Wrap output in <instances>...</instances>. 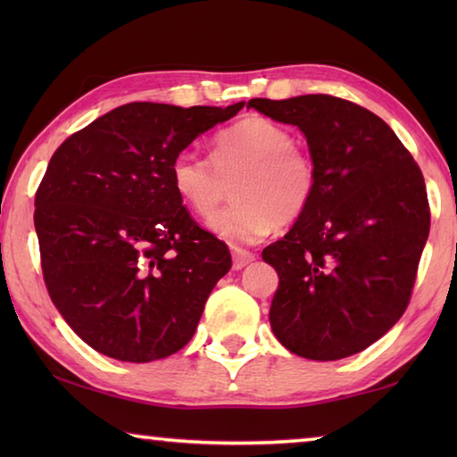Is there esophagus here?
I'll list each match as a JSON object with an SVG mask.
<instances>
[{"label": "esophagus", "mask_w": 457, "mask_h": 457, "mask_svg": "<svg viewBox=\"0 0 457 457\" xmlns=\"http://www.w3.org/2000/svg\"><path fill=\"white\" fill-rule=\"evenodd\" d=\"M231 256H234V270H242L256 260V256H253L252 252H245V250H234L231 252Z\"/></svg>", "instance_id": "1"}]
</instances>
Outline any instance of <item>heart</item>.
<instances>
[{
	"instance_id": "1",
	"label": "heart",
	"mask_w": 457,
	"mask_h": 457,
	"mask_svg": "<svg viewBox=\"0 0 457 457\" xmlns=\"http://www.w3.org/2000/svg\"><path fill=\"white\" fill-rule=\"evenodd\" d=\"M294 145L288 129L247 117L215 137L213 162L191 149L177 153L171 185L197 218L212 220L225 196V181L239 174L238 204L215 216L212 231L231 245L256 244L276 223L298 220L314 197V163Z\"/></svg>"
}]
</instances>
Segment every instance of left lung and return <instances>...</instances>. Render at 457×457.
Returning <instances> with one entry per match:
<instances>
[{"label": "left lung", "instance_id": "1", "mask_svg": "<svg viewBox=\"0 0 457 457\" xmlns=\"http://www.w3.org/2000/svg\"><path fill=\"white\" fill-rule=\"evenodd\" d=\"M247 108L303 130L316 169L311 205L262 252L280 278L274 337L312 361L365 351L411 298L429 236L420 167L383 119L349 100L252 98Z\"/></svg>", "mask_w": 457, "mask_h": 457}]
</instances>
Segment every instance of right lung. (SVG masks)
<instances>
[{"instance_id": "1", "label": "right lung", "mask_w": 457, "mask_h": 457, "mask_svg": "<svg viewBox=\"0 0 457 457\" xmlns=\"http://www.w3.org/2000/svg\"><path fill=\"white\" fill-rule=\"evenodd\" d=\"M242 108L129 103L52 154L34 212L42 272L62 319L95 351L151 362L195 335L231 256L189 218L171 163Z\"/></svg>"}]
</instances>
